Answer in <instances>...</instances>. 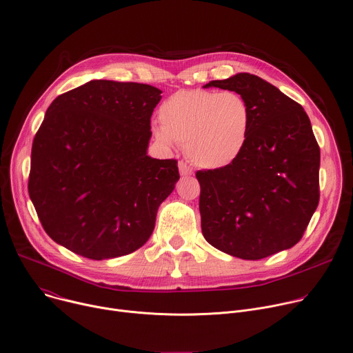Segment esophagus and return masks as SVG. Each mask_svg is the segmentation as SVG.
Returning <instances> with one entry per match:
<instances>
[{
  "label": "esophagus",
  "instance_id": "obj_1",
  "mask_svg": "<svg viewBox=\"0 0 353 353\" xmlns=\"http://www.w3.org/2000/svg\"><path fill=\"white\" fill-rule=\"evenodd\" d=\"M179 172H180V176H183V177L193 174V169H191V168H190L187 163H184V162H180V163H179Z\"/></svg>",
  "mask_w": 353,
  "mask_h": 353
}]
</instances>
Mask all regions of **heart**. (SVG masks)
<instances>
[{"label": "heart", "mask_w": 353, "mask_h": 353, "mask_svg": "<svg viewBox=\"0 0 353 353\" xmlns=\"http://www.w3.org/2000/svg\"><path fill=\"white\" fill-rule=\"evenodd\" d=\"M162 125L152 128L159 145L172 149L184 143L187 156L204 169L228 166L245 148L250 108L235 91L181 90L159 108Z\"/></svg>", "instance_id": "obj_1"}]
</instances>
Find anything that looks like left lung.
Segmentation results:
<instances>
[{"label": "left lung", "instance_id": "8db88e82", "mask_svg": "<svg viewBox=\"0 0 353 353\" xmlns=\"http://www.w3.org/2000/svg\"><path fill=\"white\" fill-rule=\"evenodd\" d=\"M250 108L249 135L228 166L197 172L205 241L245 261L293 248L319 201V146L304 108L266 80L238 73L214 80Z\"/></svg>", "mask_w": 353, "mask_h": 353}]
</instances>
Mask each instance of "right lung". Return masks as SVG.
I'll return each mask as SVG.
<instances>
[{"label":"right lung","instance_id":"1","mask_svg":"<svg viewBox=\"0 0 353 353\" xmlns=\"http://www.w3.org/2000/svg\"><path fill=\"white\" fill-rule=\"evenodd\" d=\"M162 91L91 80L59 95L32 143L29 197L59 245L92 261L132 253L150 238L174 190V159L148 154Z\"/></svg>","mask_w":353,"mask_h":353}]
</instances>
